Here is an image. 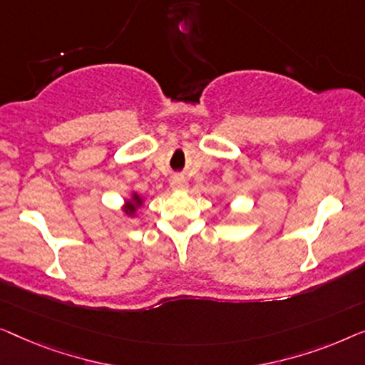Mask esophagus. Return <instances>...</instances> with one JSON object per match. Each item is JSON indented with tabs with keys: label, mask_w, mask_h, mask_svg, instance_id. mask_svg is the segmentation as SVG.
I'll use <instances>...</instances> for the list:
<instances>
[{
	"label": "esophagus",
	"mask_w": 365,
	"mask_h": 365,
	"mask_svg": "<svg viewBox=\"0 0 365 365\" xmlns=\"http://www.w3.org/2000/svg\"><path fill=\"white\" fill-rule=\"evenodd\" d=\"M170 187H172V190H175V192H183V190L188 188V182L185 180L183 177H175L170 182Z\"/></svg>",
	"instance_id": "34e87169"
}]
</instances>
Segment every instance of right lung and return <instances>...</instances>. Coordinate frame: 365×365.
<instances>
[{
    "instance_id": "add662e5",
    "label": "right lung",
    "mask_w": 365,
    "mask_h": 365,
    "mask_svg": "<svg viewBox=\"0 0 365 365\" xmlns=\"http://www.w3.org/2000/svg\"><path fill=\"white\" fill-rule=\"evenodd\" d=\"M143 203H145V198H143L140 193L132 192L130 197L125 198L124 207H122V212H124L125 217L135 218L138 215V210L143 207Z\"/></svg>"
}]
</instances>
